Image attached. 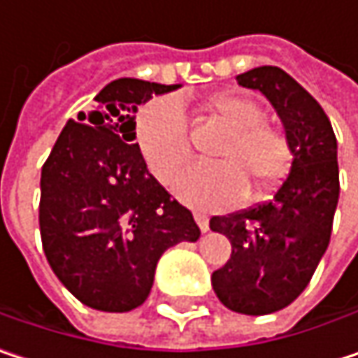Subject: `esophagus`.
Instances as JSON below:
<instances>
[{
	"instance_id": "esophagus-1",
	"label": "esophagus",
	"mask_w": 358,
	"mask_h": 358,
	"mask_svg": "<svg viewBox=\"0 0 358 358\" xmlns=\"http://www.w3.org/2000/svg\"><path fill=\"white\" fill-rule=\"evenodd\" d=\"M194 222L199 224L201 232H207L209 230V215L205 211H194Z\"/></svg>"
}]
</instances>
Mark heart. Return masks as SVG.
<instances>
[{"label":"heart","mask_w":358,"mask_h":358,"mask_svg":"<svg viewBox=\"0 0 358 358\" xmlns=\"http://www.w3.org/2000/svg\"><path fill=\"white\" fill-rule=\"evenodd\" d=\"M207 111L228 132L213 151L217 164L190 166L176 182L184 203L203 209L232 207L247 194L271 190L292 164L286 132L265 120V109L241 93H215ZM134 138L151 174L162 184L178 176L190 157V136L184 109L174 97H159L138 109Z\"/></svg>","instance_id":"1"}]
</instances>
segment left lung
Listing matches in <instances>:
<instances>
[{
	"instance_id": "left-lung-1",
	"label": "left lung",
	"mask_w": 358,
	"mask_h": 358,
	"mask_svg": "<svg viewBox=\"0 0 358 358\" xmlns=\"http://www.w3.org/2000/svg\"><path fill=\"white\" fill-rule=\"evenodd\" d=\"M236 80L271 101L294 159L271 201L209 220L232 245L211 286L230 311L267 315L307 288L329 245L340 194L338 145L322 106L284 70L259 66Z\"/></svg>"
}]
</instances>
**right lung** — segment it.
Masks as SVG:
<instances>
[{
	"mask_svg": "<svg viewBox=\"0 0 358 358\" xmlns=\"http://www.w3.org/2000/svg\"><path fill=\"white\" fill-rule=\"evenodd\" d=\"M180 85L117 78L68 120L41 170L38 226L59 282L87 307H141L159 257L201 236L192 213L149 174L134 111Z\"/></svg>",
	"mask_w": 358,
	"mask_h": 358,
	"instance_id": "add662e5",
	"label": "right lung"
}]
</instances>
